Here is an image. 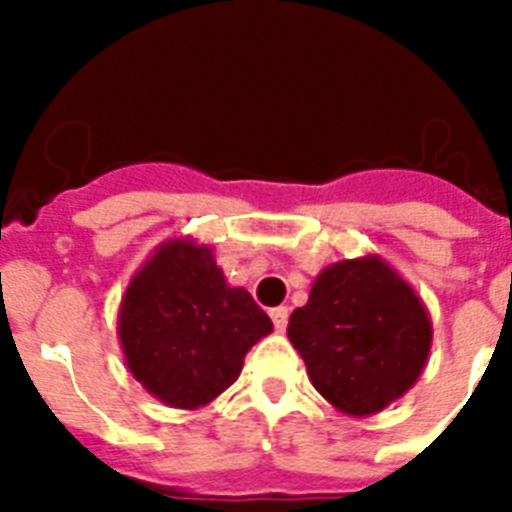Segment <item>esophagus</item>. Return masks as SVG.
<instances>
[{
  "label": "esophagus",
  "instance_id": "34e87169",
  "mask_svg": "<svg viewBox=\"0 0 512 512\" xmlns=\"http://www.w3.org/2000/svg\"><path fill=\"white\" fill-rule=\"evenodd\" d=\"M271 321H273V327L279 329V332H284V329H287V321H289V308H287V305L271 308Z\"/></svg>",
  "mask_w": 512,
  "mask_h": 512
}]
</instances>
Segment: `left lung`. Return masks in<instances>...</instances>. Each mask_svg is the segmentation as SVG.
<instances>
[{
	"mask_svg": "<svg viewBox=\"0 0 512 512\" xmlns=\"http://www.w3.org/2000/svg\"><path fill=\"white\" fill-rule=\"evenodd\" d=\"M287 335L313 388L353 417L382 412L428 364L433 327L409 284L377 255L340 260L316 276Z\"/></svg>",
	"mask_w": 512,
	"mask_h": 512,
	"instance_id": "1",
	"label": "left lung"
}]
</instances>
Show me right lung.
<instances>
[{"instance_id":"1","label":"right lung","mask_w":512,"mask_h":512,"mask_svg":"<svg viewBox=\"0 0 512 512\" xmlns=\"http://www.w3.org/2000/svg\"><path fill=\"white\" fill-rule=\"evenodd\" d=\"M273 324L247 289L228 287L212 249L170 239L132 276L119 342L132 377L175 409H199L236 382Z\"/></svg>"}]
</instances>
